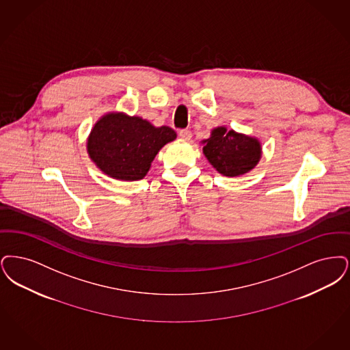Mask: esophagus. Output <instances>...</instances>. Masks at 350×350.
<instances>
[{
	"mask_svg": "<svg viewBox=\"0 0 350 350\" xmlns=\"http://www.w3.org/2000/svg\"><path fill=\"white\" fill-rule=\"evenodd\" d=\"M179 137L183 138V139H185V141H189L192 138V133L188 129H180L179 131Z\"/></svg>",
	"mask_w": 350,
	"mask_h": 350,
	"instance_id": "34e87169",
	"label": "esophagus"
}]
</instances>
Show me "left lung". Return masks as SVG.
Instances as JSON below:
<instances>
[{
    "label": "left lung",
    "mask_w": 350,
    "mask_h": 350,
    "mask_svg": "<svg viewBox=\"0 0 350 350\" xmlns=\"http://www.w3.org/2000/svg\"><path fill=\"white\" fill-rule=\"evenodd\" d=\"M204 154L219 174L225 176H239L256 166L261 157V148L256 138L226 132V128H217L212 137L204 141Z\"/></svg>",
    "instance_id": "8db88e82"
}]
</instances>
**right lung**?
Wrapping results in <instances>:
<instances>
[{
  "instance_id": "add662e5",
  "label": "right lung",
  "mask_w": 350,
  "mask_h": 350,
  "mask_svg": "<svg viewBox=\"0 0 350 350\" xmlns=\"http://www.w3.org/2000/svg\"><path fill=\"white\" fill-rule=\"evenodd\" d=\"M176 133L170 126L155 128L141 118L109 113L92 128L88 152L96 166L119 180H139L157 152Z\"/></svg>"
}]
</instances>
